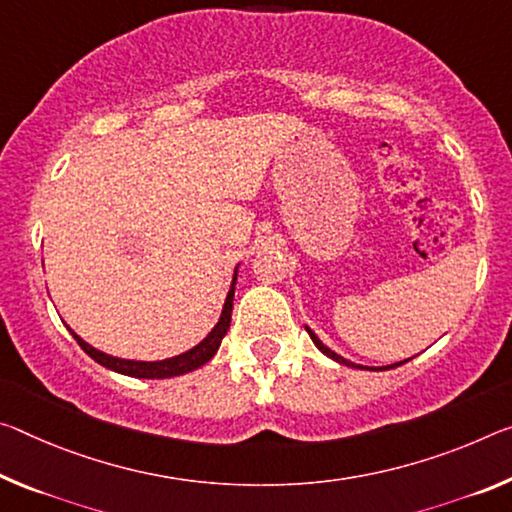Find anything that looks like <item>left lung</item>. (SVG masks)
Returning <instances> with one entry per match:
<instances>
[{
  "label": "left lung",
  "instance_id": "left-lung-1",
  "mask_svg": "<svg viewBox=\"0 0 512 512\" xmlns=\"http://www.w3.org/2000/svg\"><path fill=\"white\" fill-rule=\"evenodd\" d=\"M307 332H310V337H312V342H314V346L316 348H319V351L323 353V355H328V358H332V360H335V362H339V364H346V367H353V369H367V367H360V364H355V362H348V360H344L342 358V355H337L335 351H330V348L326 346V344H323L321 342V339L319 337H316L314 335V332L310 330V328H305ZM405 362H408V360H405ZM399 364H403V362H396V364H389V367H380V369H394V367H399Z\"/></svg>",
  "mask_w": 512,
  "mask_h": 512
}]
</instances>
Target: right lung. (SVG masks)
I'll use <instances>...</instances> for the list:
<instances>
[{"label":"right lung","mask_w":512,"mask_h":512,"mask_svg":"<svg viewBox=\"0 0 512 512\" xmlns=\"http://www.w3.org/2000/svg\"><path fill=\"white\" fill-rule=\"evenodd\" d=\"M234 285H237V269H234V278L230 291H227L221 319L214 326V330L202 339L198 346H193L191 351H186L182 355H175V358L168 360H157V362H141V360H123V358H113V355H107L102 351H97L91 344H86L84 339L72 332V337L77 339V344L84 348V353L91 355V358L116 373H123V376H132V378H173V376H182V373H189L193 369L202 367V364L209 362L216 355L218 346H221L223 337L230 330V319H232V300H234Z\"/></svg>","instance_id":"1"}]
</instances>
